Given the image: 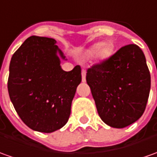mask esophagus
Wrapping results in <instances>:
<instances>
[{"instance_id": "1", "label": "esophagus", "mask_w": 157, "mask_h": 157, "mask_svg": "<svg viewBox=\"0 0 157 157\" xmlns=\"http://www.w3.org/2000/svg\"><path fill=\"white\" fill-rule=\"evenodd\" d=\"M86 73H87L86 70H82V82H86Z\"/></svg>"}]
</instances>
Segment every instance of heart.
Segmentation results:
<instances>
[{"label": "heart", "mask_w": 157, "mask_h": 157, "mask_svg": "<svg viewBox=\"0 0 157 157\" xmlns=\"http://www.w3.org/2000/svg\"><path fill=\"white\" fill-rule=\"evenodd\" d=\"M114 48L110 43L97 42L87 48L84 52V56L86 58H91L95 56L98 63H104L108 61L113 55Z\"/></svg>", "instance_id": "heart-1"}]
</instances>
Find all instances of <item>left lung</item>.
<instances>
[{
	"mask_svg": "<svg viewBox=\"0 0 157 157\" xmlns=\"http://www.w3.org/2000/svg\"><path fill=\"white\" fill-rule=\"evenodd\" d=\"M86 80L98 113L107 125L126 127L141 118L150 94V74L137 45H125L105 63L94 65Z\"/></svg>",
	"mask_w": 157,
	"mask_h": 157,
	"instance_id": "1",
	"label": "left lung"
}]
</instances>
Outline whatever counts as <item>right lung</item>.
Instances as JSON below:
<instances>
[{
    "mask_svg": "<svg viewBox=\"0 0 157 157\" xmlns=\"http://www.w3.org/2000/svg\"><path fill=\"white\" fill-rule=\"evenodd\" d=\"M54 38L32 36L14 52L9 65L8 94L16 112L32 130L51 133L68 122L82 70L61 68L67 60Z\"/></svg>",
    "mask_w": 157,
    "mask_h": 157,
    "instance_id": "obj_1",
    "label": "right lung"
}]
</instances>
